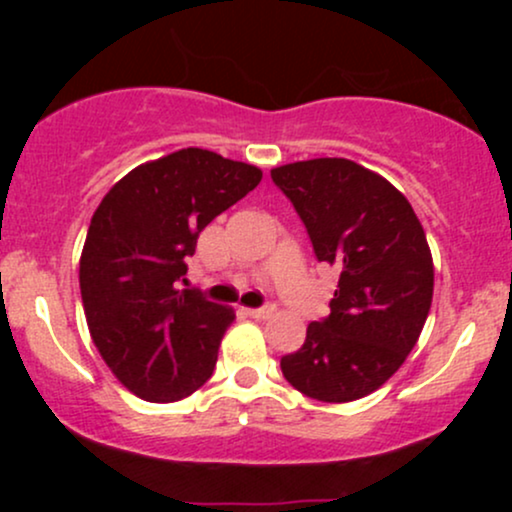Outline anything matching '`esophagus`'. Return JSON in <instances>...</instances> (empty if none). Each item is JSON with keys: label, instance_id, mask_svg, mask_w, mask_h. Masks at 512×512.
Instances as JSON below:
<instances>
[{"label": "esophagus", "instance_id": "obj_1", "mask_svg": "<svg viewBox=\"0 0 512 512\" xmlns=\"http://www.w3.org/2000/svg\"><path fill=\"white\" fill-rule=\"evenodd\" d=\"M245 313H248L250 317H255V320H267V317L274 313V308L272 305H262V308H248Z\"/></svg>", "mask_w": 512, "mask_h": 512}]
</instances>
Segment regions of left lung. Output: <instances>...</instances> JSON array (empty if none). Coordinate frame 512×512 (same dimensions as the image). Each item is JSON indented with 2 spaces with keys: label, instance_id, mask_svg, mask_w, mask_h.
<instances>
[{
  "label": "left lung",
  "instance_id": "obj_1",
  "mask_svg": "<svg viewBox=\"0 0 512 512\" xmlns=\"http://www.w3.org/2000/svg\"><path fill=\"white\" fill-rule=\"evenodd\" d=\"M308 228L320 262L339 269L332 313L310 322L281 373L320 402H354L397 373L419 342L433 301V257L407 197L349 158L272 170Z\"/></svg>",
  "mask_w": 512,
  "mask_h": 512
}]
</instances>
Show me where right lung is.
Wrapping results in <instances>:
<instances>
[{
  "instance_id": "right-lung-1",
  "label": "right lung",
  "mask_w": 512,
  "mask_h": 512,
  "mask_svg": "<svg viewBox=\"0 0 512 512\" xmlns=\"http://www.w3.org/2000/svg\"><path fill=\"white\" fill-rule=\"evenodd\" d=\"M262 170L207 149H180L129 170L93 214L79 286L93 344L146 402H178L211 378L233 308L185 284L187 257Z\"/></svg>"
}]
</instances>
